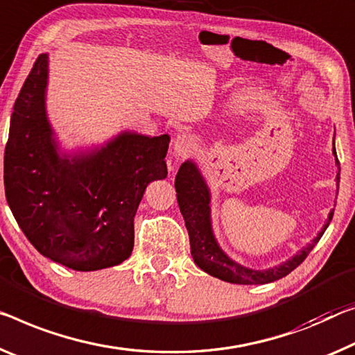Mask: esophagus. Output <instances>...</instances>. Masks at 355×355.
Segmentation results:
<instances>
[{
	"label": "esophagus",
	"instance_id": "esophagus-1",
	"mask_svg": "<svg viewBox=\"0 0 355 355\" xmlns=\"http://www.w3.org/2000/svg\"><path fill=\"white\" fill-rule=\"evenodd\" d=\"M195 146H196V143H195L193 136L185 133V132L178 133V136L174 138V143H173L174 152H176L179 157H187V155L192 154Z\"/></svg>",
	"mask_w": 355,
	"mask_h": 355
}]
</instances>
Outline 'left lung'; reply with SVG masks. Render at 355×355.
Wrapping results in <instances>:
<instances>
[{"label": "left lung", "instance_id": "1", "mask_svg": "<svg viewBox=\"0 0 355 355\" xmlns=\"http://www.w3.org/2000/svg\"><path fill=\"white\" fill-rule=\"evenodd\" d=\"M334 154L336 155L335 147ZM336 163L340 166V160L336 159ZM336 182H340V173L336 174ZM174 187H176L178 193L179 209L182 212L185 227H187L189 232L190 252H192L195 263L201 270L208 272V275L219 277L222 281L232 282V284H268V282L277 281L281 277L287 276L288 272L295 270L308 257V254L319 243L320 236H322L327 227H329L331 217H334V211H331L329 216V222L325 223L318 236L313 239V243L308 244L306 248H303L295 257L287 260L286 263L263 271L249 270L246 266L234 263L217 246L214 234H212L211 230L209 190L206 187L203 178H201L195 163H182L178 171L176 181H174Z\"/></svg>", "mask_w": 355, "mask_h": 355}]
</instances>
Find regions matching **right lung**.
Returning a JSON list of instances; mask_svg holds the SVG:
<instances>
[{
    "label": "right lung",
    "instance_id": "obj_1",
    "mask_svg": "<svg viewBox=\"0 0 355 355\" xmlns=\"http://www.w3.org/2000/svg\"><path fill=\"white\" fill-rule=\"evenodd\" d=\"M47 55L15 100L4 150V192L40 254L78 271L122 263L135 244V214L147 184L166 178L170 136L122 133L95 154L60 159L46 117Z\"/></svg>",
    "mask_w": 355,
    "mask_h": 355
}]
</instances>
